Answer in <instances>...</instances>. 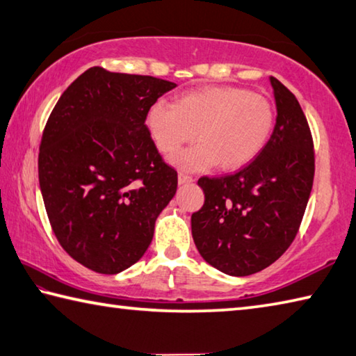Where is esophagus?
<instances>
[{"mask_svg": "<svg viewBox=\"0 0 356 356\" xmlns=\"http://www.w3.org/2000/svg\"><path fill=\"white\" fill-rule=\"evenodd\" d=\"M191 182H193V177L188 176V174H185V172L179 174V185H185V184H191Z\"/></svg>", "mask_w": 356, "mask_h": 356, "instance_id": "1", "label": "esophagus"}]
</instances>
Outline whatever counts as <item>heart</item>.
<instances>
[{"instance_id": "obj_1", "label": "heart", "mask_w": 356, "mask_h": 356, "mask_svg": "<svg viewBox=\"0 0 356 356\" xmlns=\"http://www.w3.org/2000/svg\"><path fill=\"white\" fill-rule=\"evenodd\" d=\"M146 127L160 152L174 154L184 144H200L174 156L185 171L213 166L226 171L251 163L267 146L275 127V110L261 94L234 86H206L159 100L149 106Z\"/></svg>"}]
</instances>
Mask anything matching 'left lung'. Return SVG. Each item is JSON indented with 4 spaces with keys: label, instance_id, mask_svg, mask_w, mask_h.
<instances>
[{
    "label": "left lung",
    "instance_id": "obj_1",
    "mask_svg": "<svg viewBox=\"0 0 356 356\" xmlns=\"http://www.w3.org/2000/svg\"><path fill=\"white\" fill-rule=\"evenodd\" d=\"M276 124L250 165L221 177H201L204 206L191 215L204 261L231 276L261 272L297 236L314 180V144L298 100L270 76Z\"/></svg>",
    "mask_w": 356,
    "mask_h": 356
}]
</instances>
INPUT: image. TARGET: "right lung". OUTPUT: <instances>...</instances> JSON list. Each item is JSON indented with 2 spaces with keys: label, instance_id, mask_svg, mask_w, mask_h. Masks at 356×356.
Masks as SVG:
<instances>
[{
  "label": "right lung",
  "instance_id": "right-lung-1",
  "mask_svg": "<svg viewBox=\"0 0 356 356\" xmlns=\"http://www.w3.org/2000/svg\"><path fill=\"white\" fill-rule=\"evenodd\" d=\"M176 83L91 67L47 120L39 184L53 232L70 257L104 275L140 261L177 190L146 113Z\"/></svg>",
  "mask_w": 356,
  "mask_h": 356
}]
</instances>
